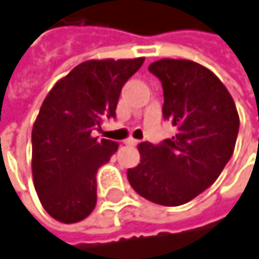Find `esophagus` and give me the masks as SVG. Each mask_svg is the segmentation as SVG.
Wrapping results in <instances>:
<instances>
[{
    "label": "esophagus",
    "mask_w": 259,
    "mask_h": 259,
    "mask_svg": "<svg viewBox=\"0 0 259 259\" xmlns=\"http://www.w3.org/2000/svg\"><path fill=\"white\" fill-rule=\"evenodd\" d=\"M124 144H126V145H138L139 141H138V139H133V138H129V139L124 141Z\"/></svg>",
    "instance_id": "obj_1"
}]
</instances>
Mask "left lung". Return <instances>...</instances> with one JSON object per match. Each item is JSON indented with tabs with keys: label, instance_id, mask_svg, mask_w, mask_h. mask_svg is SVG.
I'll list each match as a JSON object with an SVG mask.
<instances>
[{
	"label": "left lung",
	"instance_id": "obj_1",
	"mask_svg": "<svg viewBox=\"0 0 259 259\" xmlns=\"http://www.w3.org/2000/svg\"><path fill=\"white\" fill-rule=\"evenodd\" d=\"M148 70L163 88V118L177 127L160 144L141 142V163L127 169L145 199L176 207L210 187L231 159L238 114L231 94L208 69L189 60H159Z\"/></svg>",
	"mask_w": 259,
	"mask_h": 259
}]
</instances>
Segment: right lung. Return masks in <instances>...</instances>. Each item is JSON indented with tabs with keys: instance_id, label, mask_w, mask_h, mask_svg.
Segmentation results:
<instances>
[{
	"instance_id": "right-lung-1",
	"label": "right lung",
	"mask_w": 259,
	"mask_h": 259,
	"mask_svg": "<svg viewBox=\"0 0 259 259\" xmlns=\"http://www.w3.org/2000/svg\"><path fill=\"white\" fill-rule=\"evenodd\" d=\"M135 60H90L60 79L32 126V180L43 208L55 221L85 219L97 201V169L118 142L91 136L105 118H115L123 85L142 66Z\"/></svg>"
}]
</instances>
